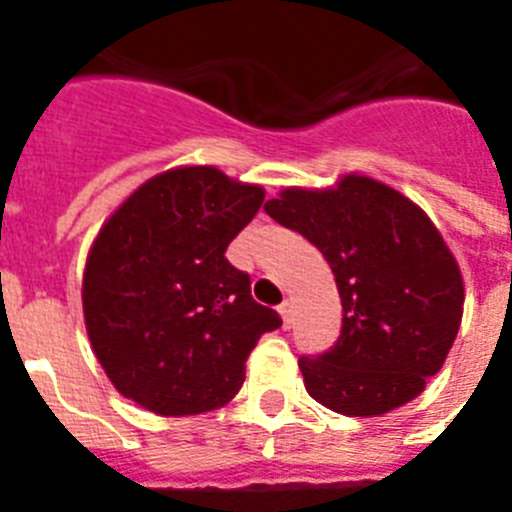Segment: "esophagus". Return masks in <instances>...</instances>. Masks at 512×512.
Returning a JSON list of instances; mask_svg holds the SVG:
<instances>
[{
	"instance_id": "esophagus-1",
	"label": "esophagus",
	"mask_w": 512,
	"mask_h": 512,
	"mask_svg": "<svg viewBox=\"0 0 512 512\" xmlns=\"http://www.w3.org/2000/svg\"><path fill=\"white\" fill-rule=\"evenodd\" d=\"M279 313L281 319H284V329L292 327V303H289V300H284V303L279 305Z\"/></svg>"
}]
</instances>
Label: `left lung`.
I'll return each mask as SVG.
<instances>
[{
    "label": "left lung",
    "instance_id": "1",
    "mask_svg": "<svg viewBox=\"0 0 512 512\" xmlns=\"http://www.w3.org/2000/svg\"><path fill=\"white\" fill-rule=\"evenodd\" d=\"M265 212L311 241L335 273L340 337L300 356L305 390L348 417H372L420 396L462 321L457 260L417 204L364 175L337 188H287Z\"/></svg>",
    "mask_w": 512,
    "mask_h": 512
}]
</instances>
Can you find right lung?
<instances>
[{
	"instance_id": "right-lung-1",
	"label": "right lung",
	"mask_w": 512,
	"mask_h": 512,
	"mask_svg": "<svg viewBox=\"0 0 512 512\" xmlns=\"http://www.w3.org/2000/svg\"><path fill=\"white\" fill-rule=\"evenodd\" d=\"M263 199L260 185L215 167H180L140 185L100 228L84 268V321L124 398L183 417L239 393L257 340L281 327L225 257Z\"/></svg>"
}]
</instances>
